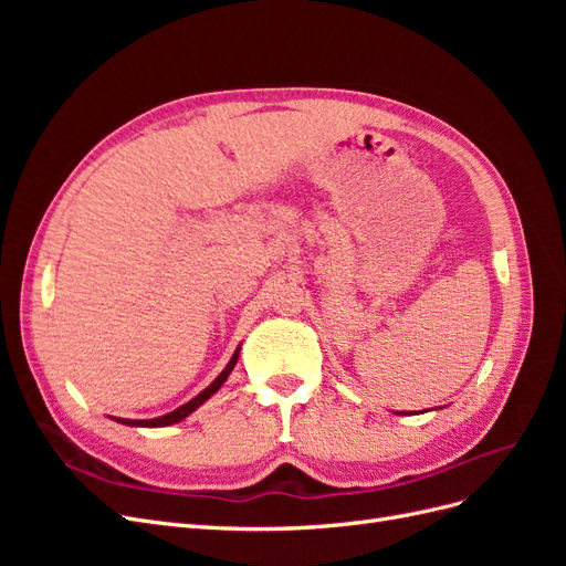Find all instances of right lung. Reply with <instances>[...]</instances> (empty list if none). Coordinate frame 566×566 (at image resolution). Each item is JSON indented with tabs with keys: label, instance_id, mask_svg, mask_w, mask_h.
Instances as JSON below:
<instances>
[{
	"label": "right lung",
	"instance_id": "right-lung-1",
	"mask_svg": "<svg viewBox=\"0 0 566 566\" xmlns=\"http://www.w3.org/2000/svg\"><path fill=\"white\" fill-rule=\"evenodd\" d=\"M238 354H241V347H238L235 352H233V356H231V361L227 364V368L221 370L217 378L210 382V387H205L198 397H193L191 401L188 403H184V406H179L177 410H172V413H167V416H160V418H150V420H129V418H115V422H123V424H129V427H169V424H177V422H181L184 418H188L193 413V410H198L205 401H208L210 397H214V394L219 391V387L227 382V378L231 375V370L235 368V361H238Z\"/></svg>",
	"mask_w": 566,
	"mask_h": 566
}]
</instances>
